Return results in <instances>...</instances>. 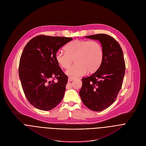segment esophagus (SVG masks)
<instances>
[{
	"label": "esophagus",
	"instance_id": "obj_1",
	"mask_svg": "<svg viewBox=\"0 0 146 146\" xmlns=\"http://www.w3.org/2000/svg\"><path fill=\"white\" fill-rule=\"evenodd\" d=\"M74 80V77H69V78H68V81H69V82H72Z\"/></svg>",
	"mask_w": 146,
	"mask_h": 146
}]
</instances>
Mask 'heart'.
Masks as SVG:
<instances>
[{
	"mask_svg": "<svg viewBox=\"0 0 146 146\" xmlns=\"http://www.w3.org/2000/svg\"><path fill=\"white\" fill-rule=\"evenodd\" d=\"M65 50L58 51L55 59L63 69L69 67L74 59L76 63L66 72L69 76L79 77L87 71L93 72L98 69L103 60V47L97 41L76 40L67 44Z\"/></svg>",
	"mask_w": 146,
	"mask_h": 146,
	"instance_id": "b5f03b06",
	"label": "heart"
}]
</instances>
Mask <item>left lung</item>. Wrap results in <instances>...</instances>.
<instances>
[{"label": "left lung", "mask_w": 146, "mask_h": 146, "mask_svg": "<svg viewBox=\"0 0 146 146\" xmlns=\"http://www.w3.org/2000/svg\"><path fill=\"white\" fill-rule=\"evenodd\" d=\"M85 37L100 42L103 58L96 72L82 79L79 95L87 108L94 111H100L114 102L121 88L125 70L123 53L119 43L108 35Z\"/></svg>", "instance_id": "obj_1"}]
</instances>
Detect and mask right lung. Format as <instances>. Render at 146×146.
Here are the masks:
<instances>
[{
  "instance_id": "right-lung-1",
  "label": "right lung",
  "mask_w": 146,
  "mask_h": 146,
  "mask_svg": "<svg viewBox=\"0 0 146 146\" xmlns=\"http://www.w3.org/2000/svg\"><path fill=\"white\" fill-rule=\"evenodd\" d=\"M72 40L70 37L40 35L32 38L24 47L19 75L26 98L35 108L50 110L62 100L68 78L55 55Z\"/></svg>"
}]
</instances>
